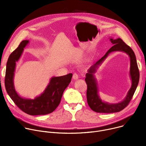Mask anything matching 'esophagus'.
I'll use <instances>...</instances> for the list:
<instances>
[{
  "instance_id": "esophagus-1",
  "label": "esophagus",
  "mask_w": 146,
  "mask_h": 146,
  "mask_svg": "<svg viewBox=\"0 0 146 146\" xmlns=\"http://www.w3.org/2000/svg\"><path fill=\"white\" fill-rule=\"evenodd\" d=\"M73 79L75 80H77V79L78 78V74H76V73H74L73 75Z\"/></svg>"
}]
</instances>
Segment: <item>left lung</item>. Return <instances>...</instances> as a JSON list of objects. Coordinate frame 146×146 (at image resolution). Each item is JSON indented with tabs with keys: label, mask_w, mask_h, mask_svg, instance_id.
Returning a JSON list of instances; mask_svg holds the SVG:
<instances>
[{
	"label": "left lung",
	"mask_w": 146,
	"mask_h": 146,
	"mask_svg": "<svg viewBox=\"0 0 146 146\" xmlns=\"http://www.w3.org/2000/svg\"><path fill=\"white\" fill-rule=\"evenodd\" d=\"M110 41L113 45L101 59L96 64L93 65L88 70V73L86 74L85 81L87 85V99L90 108L97 113H111L119 112L125 108L131 101L132 96L136 90L139 81V71L137 64L135 54L132 48L125 43L120 38H113L109 37ZM120 51L126 53L130 59V76L132 82L131 87L129 91L127 96L121 102L116 104H110L104 102L101 100L98 95V88L97 81L94 74L97 69L108 56L113 52Z\"/></svg>",
	"instance_id": "1"
}]
</instances>
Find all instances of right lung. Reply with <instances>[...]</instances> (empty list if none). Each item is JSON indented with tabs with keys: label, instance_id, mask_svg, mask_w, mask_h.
<instances>
[{
	"label": "right lung",
	"instance_id": "right-lung-1",
	"mask_svg": "<svg viewBox=\"0 0 146 146\" xmlns=\"http://www.w3.org/2000/svg\"><path fill=\"white\" fill-rule=\"evenodd\" d=\"M29 40H23L10 55L6 66L5 79L6 91L15 105L24 112L31 115H46L54 111L59 105L62 95L70 84L73 74L52 77L46 89L34 99L21 96L16 91L14 84V72L19 60Z\"/></svg>",
	"mask_w": 146,
	"mask_h": 146
}]
</instances>
